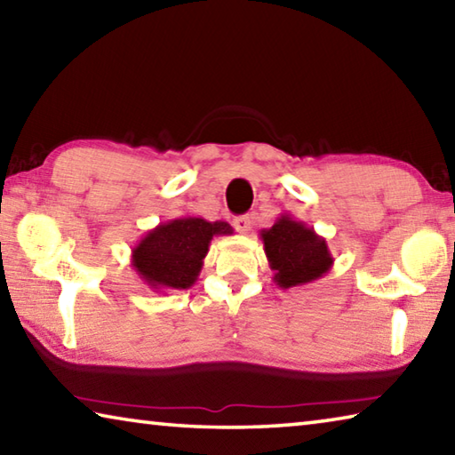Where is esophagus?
Instances as JSON below:
<instances>
[{
	"mask_svg": "<svg viewBox=\"0 0 455 455\" xmlns=\"http://www.w3.org/2000/svg\"><path fill=\"white\" fill-rule=\"evenodd\" d=\"M251 225H252V220H251L249 214H243V217H236V219L233 220V227L236 228V233H241V235L249 233Z\"/></svg>",
	"mask_w": 455,
	"mask_h": 455,
	"instance_id": "1",
	"label": "esophagus"
}]
</instances>
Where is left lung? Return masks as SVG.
<instances>
[{
	"mask_svg": "<svg viewBox=\"0 0 455 455\" xmlns=\"http://www.w3.org/2000/svg\"><path fill=\"white\" fill-rule=\"evenodd\" d=\"M273 281L281 289L301 287L329 273L333 257L327 241L303 220L281 214L271 228L260 230Z\"/></svg>",
	"mask_w": 455,
	"mask_h": 455,
	"instance_id": "obj_1",
	"label": "left lung"
}]
</instances>
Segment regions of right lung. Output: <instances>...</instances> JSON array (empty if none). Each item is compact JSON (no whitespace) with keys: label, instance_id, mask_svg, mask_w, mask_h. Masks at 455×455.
I'll list each match as a JSON object with an SVG mask.
<instances>
[{"label":"right lung","instance_id":"add662e5","mask_svg":"<svg viewBox=\"0 0 455 455\" xmlns=\"http://www.w3.org/2000/svg\"><path fill=\"white\" fill-rule=\"evenodd\" d=\"M233 235L225 220L180 217L148 230L132 249V267L154 292L184 291L196 283L212 236Z\"/></svg>","mask_w":455,"mask_h":455}]
</instances>
